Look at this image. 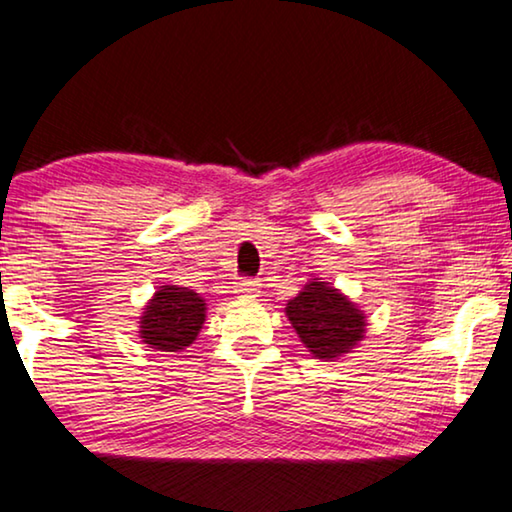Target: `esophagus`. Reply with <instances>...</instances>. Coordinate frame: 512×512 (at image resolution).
Listing matches in <instances>:
<instances>
[{
    "label": "esophagus",
    "instance_id": "obj_1",
    "mask_svg": "<svg viewBox=\"0 0 512 512\" xmlns=\"http://www.w3.org/2000/svg\"><path fill=\"white\" fill-rule=\"evenodd\" d=\"M258 289H261V284H258V279H249V277H240L235 282V293H240V296H256Z\"/></svg>",
    "mask_w": 512,
    "mask_h": 512
}]
</instances>
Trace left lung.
<instances>
[{
  "mask_svg": "<svg viewBox=\"0 0 512 512\" xmlns=\"http://www.w3.org/2000/svg\"><path fill=\"white\" fill-rule=\"evenodd\" d=\"M286 317L298 338L319 359L347 354L363 338L366 317L354 303L324 282L307 284L286 303Z\"/></svg>",
  "mask_w": 512,
  "mask_h": 512,
  "instance_id": "left-lung-1",
  "label": "left lung"
}]
</instances>
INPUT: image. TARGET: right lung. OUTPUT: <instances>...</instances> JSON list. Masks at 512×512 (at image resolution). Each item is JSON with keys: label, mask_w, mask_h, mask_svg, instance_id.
Segmentation results:
<instances>
[{"label": "right lung", "mask_w": 512, "mask_h": 512, "mask_svg": "<svg viewBox=\"0 0 512 512\" xmlns=\"http://www.w3.org/2000/svg\"><path fill=\"white\" fill-rule=\"evenodd\" d=\"M205 300L186 286H160L142 314V338L163 352H179L198 338L205 324Z\"/></svg>", "instance_id": "add662e5"}]
</instances>
